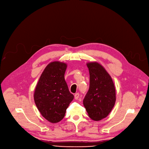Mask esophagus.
I'll list each match as a JSON object with an SVG mask.
<instances>
[{
  "label": "esophagus",
  "mask_w": 149,
  "mask_h": 149,
  "mask_svg": "<svg viewBox=\"0 0 149 149\" xmlns=\"http://www.w3.org/2000/svg\"><path fill=\"white\" fill-rule=\"evenodd\" d=\"M74 98L75 100H78L79 98V93H76L74 95Z\"/></svg>",
  "instance_id": "34e87169"
}]
</instances>
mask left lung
Here are the masks:
<instances>
[{
    "label": "left lung",
    "instance_id": "1",
    "mask_svg": "<svg viewBox=\"0 0 149 149\" xmlns=\"http://www.w3.org/2000/svg\"><path fill=\"white\" fill-rule=\"evenodd\" d=\"M90 75L89 89L83 99L89 116L95 121L103 119L113 109L116 93L112 78L97 62L87 64Z\"/></svg>",
    "mask_w": 149,
    "mask_h": 149
}]
</instances>
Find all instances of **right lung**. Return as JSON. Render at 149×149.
Wrapping results in <instances>:
<instances>
[{"instance_id": "right-lung-1", "label": "right lung", "mask_w": 149, "mask_h": 149, "mask_svg": "<svg viewBox=\"0 0 149 149\" xmlns=\"http://www.w3.org/2000/svg\"><path fill=\"white\" fill-rule=\"evenodd\" d=\"M66 68L64 63H50L44 69L35 89L34 98L38 110L52 123L64 118L67 108L74 99L65 80Z\"/></svg>"}]
</instances>
